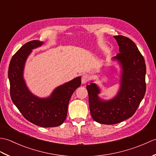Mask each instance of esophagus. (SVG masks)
Returning a JSON list of instances; mask_svg holds the SVG:
<instances>
[{
	"mask_svg": "<svg viewBox=\"0 0 156 156\" xmlns=\"http://www.w3.org/2000/svg\"><path fill=\"white\" fill-rule=\"evenodd\" d=\"M89 80V76L88 74H84L82 77V83L86 84Z\"/></svg>",
	"mask_w": 156,
	"mask_h": 156,
	"instance_id": "esophagus-1",
	"label": "esophagus"
}]
</instances>
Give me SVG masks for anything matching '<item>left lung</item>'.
Instances as JSON below:
<instances>
[{"mask_svg": "<svg viewBox=\"0 0 156 156\" xmlns=\"http://www.w3.org/2000/svg\"><path fill=\"white\" fill-rule=\"evenodd\" d=\"M119 54L112 58L121 66L120 88L115 97H99L101 89L92 81L87 86L89 107L92 119L99 123L113 125L131 117L144 98L146 84V66L135 43L122 35L114 36Z\"/></svg>", "mask_w": 156, "mask_h": 156, "instance_id": "8db88e82", "label": "left lung"}]
</instances>
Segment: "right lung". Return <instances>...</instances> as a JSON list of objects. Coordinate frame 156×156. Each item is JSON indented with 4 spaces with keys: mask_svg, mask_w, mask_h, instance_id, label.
Wrapping results in <instances>:
<instances>
[{
    "mask_svg": "<svg viewBox=\"0 0 156 156\" xmlns=\"http://www.w3.org/2000/svg\"><path fill=\"white\" fill-rule=\"evenodd\" d=\"M43 44L44 42L38 40L26 43L12 56L8 72L10 93L13 103L27 120L42 127H58L65 121L69 99L80 86L81 77L56 87L48 97L33 94L26 84L23 72L32 49Z\"/></svg>",
    "mask_w": 156,
    "mask_h": 156,
    "instance_id": "1",
    "label": "right lung"
}]
</instances>
